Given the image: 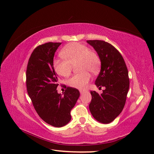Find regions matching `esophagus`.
Returning <instances> with one entry per match:
<instances>
[{
	"mask_svg": "<svg viewBox=\"0 0 154 154\" xmlns=\"http://www.w3.org/2000/svg\"><path fill=\"white\" fill-rule=\"evenodd\" d=\"M87 91H85V90H80L79 91V92H80V93L81 94H83L84 93H85V92H87Z\"/></svg>",
	"mask_w": 154,
	"mask_h": 154,
	"instance_id": "obj_1",
	"label": "esophagus"
}]
</instances>
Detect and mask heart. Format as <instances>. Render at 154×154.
<instances>
[{
  "label": "heart",
  "mask_w": 154,
  "mask_h": 154,
  "mask_svg": "<svg viewBox=\"0 0 154 154\" xmlns=\"http://www.w3.org/2000/svg\"><path fill=\"white\" fill-rule=\"evenodd\" d=\"M61 55L64 59H55L53 61V67L57 74L62 77L69 76L73 65L77 63L78 70L81 71L69 79L68 84L71 87L85 89L91 78L89 71L96 73L99 71L100 60L99 55L88 50L87 45L83 44L73 42L65 45Z\"/></svg>",
  "instance_id": "b5f03b06"
}]
</instances>
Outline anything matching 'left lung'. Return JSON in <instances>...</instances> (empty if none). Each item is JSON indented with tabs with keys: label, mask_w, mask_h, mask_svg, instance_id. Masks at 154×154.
<instances>
[{
	"label": "left lung",
	"mask_w": 154,
	"mask_h": 154,
	"mask_svg": "<svg viewBox=\"0 0 154 154\" xmlns=\"http://www.w3.org/2000/svg\"><path fill=\"white\" fill-rule=\"evenodd\" d=\"M87 42L95 50L101 63L96 86L105 87L100 94L91 91L89 110L98 122L109 124L119 115L125 105L130 86L128 71L122 56L113 45L102 40Z\"/></svg>",
	"instance_id": "1"
}]
</instances>
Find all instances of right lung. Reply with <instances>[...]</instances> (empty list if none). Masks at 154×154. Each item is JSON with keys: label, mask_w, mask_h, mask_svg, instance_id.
Segmentation results:
<instances>
[{"label": "right lung", "mask_w": 154, "mask_h": 154, "mask_svg": "<svg viewBox=\"0 0 154 154\" xmlns=\"http://www.w3.org/2000/svg\"><path fill=\"white\" fill-rule=\"evenodd\" d=\"M61 43L39 45L29 59L26 70L28 95L38 114L44 122L62 127L71 119V110L79 99V90L67 87L63 96L57 93L58 76L53 67L55 51Z\"/></svg>", "instance_id": "1"}]
</instances>
